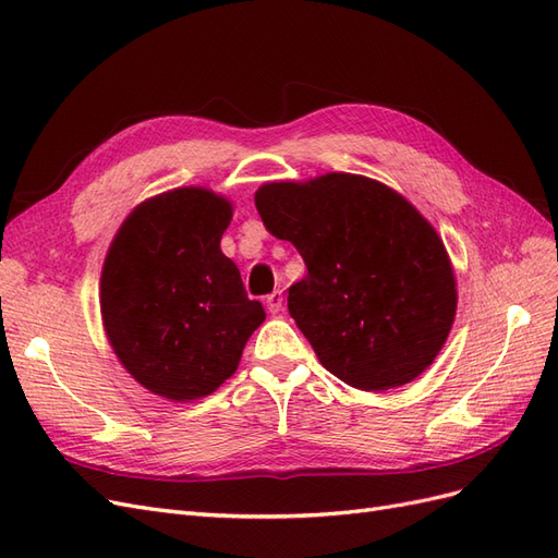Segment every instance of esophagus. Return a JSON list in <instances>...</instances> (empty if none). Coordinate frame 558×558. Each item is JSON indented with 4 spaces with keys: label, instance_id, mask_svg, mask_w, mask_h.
<instances>
[{
    "label": "esophagus",
    "instance_id": "obj_1",
    "mask_svg": "<svg viewBox=\"0 0 558 558\" xmlns=\"http://www.w3.org/2000/svg\"><path fill=\"white\" fill-rule=\"evenodd\" d=\"M265 302H267V310H269V312H272V314H279V312H281V307H283V293H281V291L269 293Z\"/></svg>",
    "mask_w": 558,
    "mask_h": 558
}]
</instances>
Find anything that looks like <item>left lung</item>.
<instances>
[{
    "instance_id": "1",
    "label": "left lung",
    "mask_w": 558,
    "mask_h": 558,
    "mask_svg": "<svg viewBox=\"0 0 558 558\" xmlns=\"http://www.w3.org/2000/svg\"><path fill=\"white\" fill-rule=\"evenodd\" d=\"M256 209L307 265L289 312L328 373L381 393L435 361L459 293L442 238L414 205L375 179L328 172L263 183Z\"/></svg>"
}]
</instances>
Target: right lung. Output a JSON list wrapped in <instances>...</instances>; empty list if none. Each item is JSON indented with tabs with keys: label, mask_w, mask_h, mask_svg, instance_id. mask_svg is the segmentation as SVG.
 I'll list each match as a JSON object with an SVG mask.
<instances>
[{
	"label": "right lung",
	"mask_w": 558,
	"mask_h": 558,
	"mask_svg": "<svg viewBox=\"0 0 558 558\" xmlns=\"http://www.w3.org/2000/svg\"><path fill=\"white\" fill-rule=\"evenodd\" d=\"M232 202L202 185L144 199L118 228L99 277V310L121 365L172 402L214 393L234 375L263 320L221 251Z\"/></svg>",
	"instance_id": "right-lung-1"
}]
</instances>
